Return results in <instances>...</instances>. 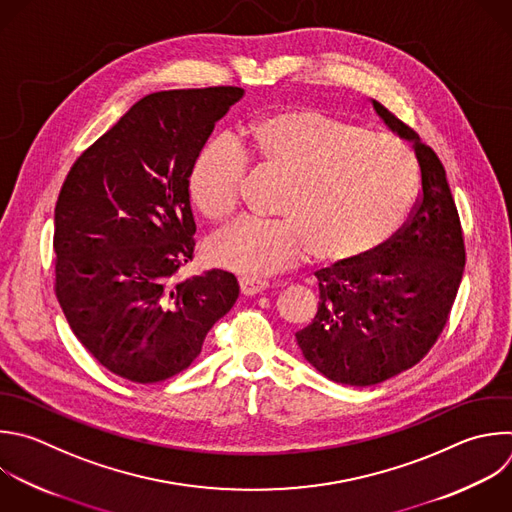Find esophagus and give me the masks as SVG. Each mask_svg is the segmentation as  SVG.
Segmentation results:
<instances>
[{
  "mask_svg": "<svg viewBox=\"0 0 512 512\" xmlns=\"http://www.w3.org/2000/svg\"><path fill=\"white\" fill-rule=\"evenodd\" d=\"M239 289H241V295L249 297V295L261 293L263 289H267V283L265 281H255V279H241Z\"/></svg>",
  "mask_w": 512,
  "mask_h": 512,
  "instance_id": "esophagus-1",
  "label": "esophagus"
}]
</instances>
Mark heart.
Listing matches in <instances>:
<instances>
[{
  "instance_id": "b5f03b06",
  "label": "heart",
  "mask_w": 512,
  "mask_h": 512,
  "mask_svg": "<svg viewBox=\"0 0 512 512\" xmlns=\"http://www.w3.org/2000/svg\"><path fill=\"white\" fill-rule=\"evenodd\" d=\"M245 162L283 179L275 223L243 221L209 245L211 265L247 279L285 271L311 251L342 263L376 253L396 237L416 199V164L404 142L311 108L251 122L237 148L205 144L187 177L193 209L227 221L239 201Z\"/></svg>"
}]
</instances>
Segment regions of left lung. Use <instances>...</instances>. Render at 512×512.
I'll return each instance as SVG.
<instances>
[{"mask_svg": "<svg viewBox=\"0 0 512 512\" xmlns=\"http://www.w3.org/2000/svg\"><path fill=\"white\" fill-rule=\"evenodd\" d=\"M382 122L410 142L422 195L382 249L317 271L319 305L295 333L303 358L327 380L374 386L418 364L446 325L464 271V239L446 170L420 136L372 100Z\"/></svg>", "mask_w": 512, "mask_h": 512, "instance_id": "obj_1", "label": "left lung"}]
</instances>
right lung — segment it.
Instances as JSON below:
<instances>
[{"mask_svg":"<svg viewBox=\"0 0 512 512\" xmlns=\"http://www.w3.org/2000/svg\"><path fill=\"white\" fill-rule=\"evenodd\" d=\"M241 88L138 100L70 168L54 213L56 295L80 344L112 374L154 384L191 366L239 283L207 271L175 287L197 231L189 168Z\"/></svg>","mask_w":512,"mask_h":512,"instance_id":"right-lung-1","label":"right lung"}]
</instances>
